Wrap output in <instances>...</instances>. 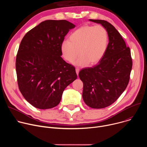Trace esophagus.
Masks as SVG:
<instances>
[{
	"label": "esophagus",
	"mask_w": 147,
	"mask_h": 147,
	"mask_svg": "<svg viewBox=\"0 0 147 147\" xmlns=\"http://www.w3.org/2000/svg\"><path fill=\"white\" fill-rule=\"evenodd\" d=\"M79 71H80V69H78V68H76V73H77V76L78 75Z\"/></svg>",
	"instance_id": "obj_1"
}]
</instances>
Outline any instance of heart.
<instances>
[{
  "label": "heart",
  "mask_w": 147,
  "mask_h": 147,
  "mask_svg": "<svg viewBox=\"0 0 147 147\" xmlns=\"http://www.w3.org/2000/svg\"><path fill=\"white\" fill-rule=\"evenodd\" d=\"M108 32L103 27L86 25L71 34L69 40H64L60 49L63 56L69 63L78 66L96 64L106 53L108 44Z\"/></svg>",
  "instance_id": "1"
}]
</instances>
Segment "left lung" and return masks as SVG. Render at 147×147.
<instances>
[{"instance_id": "1", "label": "left lung", "mask_w": 147, "mask_h": 147, "mask_svg": "<svg viewBox=\"0 0 147 147\" xmlns=\"http://www.w3.org/2000/svg\"><path fill=\"white\" fill-rule=\"evenodd\" d=\"M89 20L106 29L109 43L99 63L81 70L78 75L83 82L84 101L90 108L101 109L114 103L126 88L133 63L129 47L114 26L105 20Z\"/></svg>"}]
</instances>
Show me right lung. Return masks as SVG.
I'll use <instances>...</instances> for the list:
<instances>
[{
  "instance_id": "right-lung-1",
  "label": "right lung",
  "mask_w": 147,
  "mask_h": 147,
  "mask_svg": "<svg viewBox=\"0 0 147 147\" xmlns=\"http://www.w3.org/2000/svg\"><path fill=\"white\" fill-rule=\"evenodd\" d=\"M76 26L65 20H49L29 31L21 41L16 69L19 90L35 108L51 109L77 77L73 66L61 57V44Z\"/></svg>"
}]
</instances>
